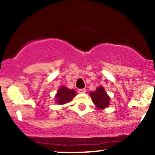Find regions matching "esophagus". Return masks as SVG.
I'll return each instance as SVG.
<instances>
[{
	"label": "esophagus",
	"mask_w": 155,
	"mask_h": 155,
	"mask_svg": "<svg viewBox=\"0 0 155 155\" xmlns=\"http://www.w3.org/2000/svg\"><path fill=\"white\" fill-rule=\"evenodd\" d=\"M85 91H86V89H85V88H79V89H78V92H79V94L85 93Z\"/></svg>",
	"instance_id": "1"
}]
</instances>
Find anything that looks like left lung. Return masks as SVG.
<instances>
[{"instance_id":"obj_1","label":"left lung","mask_w":155,"mask_h":155,"mask_svg":"<svg viewBox=\"0 0 155 155\" xmlns=\"http://www.w3.org/2000/svg\"><path fill=\"white\" fill-rule=\"evenodd\" d=\"M90 96L98 109H104L109 106V97L103 87H98L95 91L91 92Z\"/></svg>"}]
</instances>
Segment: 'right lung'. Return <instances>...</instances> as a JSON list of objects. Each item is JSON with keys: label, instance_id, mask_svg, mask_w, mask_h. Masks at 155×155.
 I'll list each match as a JSON object with an SVG mask.
<instances>
[{"label": "right lung", "instance_id": "1", "mask_svg": "<svg viewBox=\"0 0 155 155\" xmlns=\"http://www.w3.org/2000/svg\"><path fill=\"white\" fill-rule=\"evenodd\" d=\"M76 94L74 90H70L68 87L61 86L58 89L56 94V102L58 104H64L69 103Z\"/></svg>", "mask_w": 155, "mask_h": 155}]
</instances>
